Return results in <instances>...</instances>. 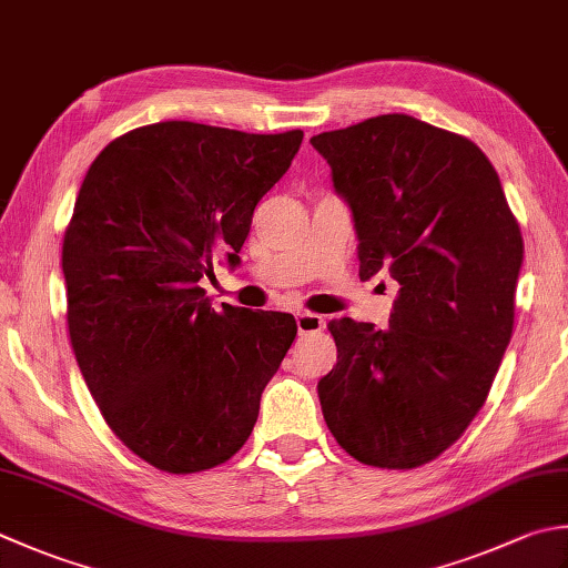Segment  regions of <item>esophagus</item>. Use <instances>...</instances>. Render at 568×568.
<instances>
[{
  "mask_svg": "<svg viewBox=\"0 0 568 568\" xmlns=\"http://www.w3.org/2000/svg\"><path fill=\"white\" fill-rule=\"evenodd\" d=\"M295 322H297L300 335H313V332L325 329V320H322V315H315V313H297Z\"/></svg>",
  "mask_w": 568,
  "mask_h": 568,
  "instance_id": "1",
  "label": "esophagus"
}]
</instances>
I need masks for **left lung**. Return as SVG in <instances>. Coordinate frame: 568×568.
<instances>
[{
  "mask_svg": "<svg viewBox=\"0 0 568 568\" xmlns=\"http://www.w3.org/2000/svg\"><path fill=\"white\" fill-rule=\"evenodd\" d=\"M310 142L352 209L359 277L402 285L386 329L329 322L337 366L317 384L322 416L359 463L418 468L490 394L515 325L519 224L485 152L424 120L376 115Z\"/></svg>",
  "mask_w": 568,
  "mask_h": 568,
  "instance_id": "1",
  "label": "left lung"
}]
</instances>
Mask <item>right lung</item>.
I'll return each instance as SVG.
<instances>
[{
    "mask_svg": "<svg viewBox=\"0 0 568 568\" xmlns=\"http://www.w3.org/2000/svg\"><path fill=\"white\" fill-rule=\"evenodd\" d=\"M300 142L303 130L154 122L110 142L81 184L61 255L71 347L110 430L158 470L236 455L297 335L285 313H216L199 283L216 251L239 263Z\"/></svg>",
    "mask_w": 568,
    "mask_h": 568,
    "instance_id": "obj_1",
    "label": "right lung"
}]
</instances>
